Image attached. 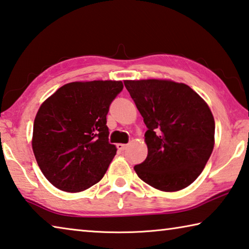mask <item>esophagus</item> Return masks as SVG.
Instances as JSON below:
<instances>
[{"label":"esophagus","mask_w":249,"mask_h":249,"mask_svg":"<svg viewBox=\"0 0 249 249\" xmlns=\"http://www.w3.org/2000/svg\"><path fill=\"white\" fill-rule=\"evenodd\" d=\"M117 148L119 151H124V150H125V148H127V144H124V143H118L117 144Z\"/></svg>","instance_id":"esophagus-1"}]
</instances>
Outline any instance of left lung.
<instances>
[{
	"label": "left lung",
	"mask_w": 249,
	"mask_h": 249,
	"mask_svg": "<svg viewBox=\"0 0 249 249\" xmlns=\"http://www.w3.org/2000/svg\"><path fill=\"white\" fill-rule=\"evenodd\" d=\"M146 125L148 157L134 171L163 192L185 189L205 168L214 149L215 121L192 88L168 79L124 80Z\"/></svg>",
	"instance_id": "8db88e82"
}]
</instances>
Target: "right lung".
Returning <instances> with one entry per match:
<instances>
[{"label": "right lung", "instance_id": "obj_1", "mask_svg": "<svg viewBox=\"0 0 249 249\" xmlns=\"http://www.w3.org/2000/svg\"><path fill=\"white\" fill-rule=\"evenodd\" d=\"M120 80L74 81L40 105L32 148L45 178L57 189L77 193L99 182L116 156L108 141L109 106Z\"/></svg>", "mask_w": 249, "mask_h": 249}]
</instances>
